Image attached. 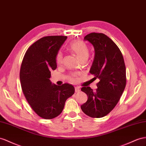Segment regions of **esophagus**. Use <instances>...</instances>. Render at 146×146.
Instances as JSON below:
<instances>
[{
  "instance_id": "esophagus-1",
  "label": "esophagus",
  "mask_w": 146,
  "mask_h": 146,
  "mask_svg": "<svg viewBox=\"0 0 146 146\" xmlns=\"http://www.w3.org/2000/svg\"><path fill=\"white\" fill-rule=\"evenodd\" d=\"M80 91H81L80 89L79 88H78V87H76V88H75V92H79Z\"/></svg>"
}]
</instances>
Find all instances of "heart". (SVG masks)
<instances>
[{
	"mask_svg": "<svg viewBox=\"0 0 146 146\" xmlns=\"http://www.w3.org/2000/svg\"><path fill=\"white\" fill-rule=\"evenodd\" d=\"M69 49L75 54L78 58L81 60L83 58H88L89 57V48L86 44L81 40H73L69 44ZM55 60L57 64H60L63 60V54L58 52L56 55ZM70 81L74 82L76 80V74H73L69 77Z\"/></svg>",
	"mask_w": 146,
	"mask_h": 146,
	"instance_id": "heart-1",
	"label": "heart"
}]
</instances>
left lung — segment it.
<instances>
[{
    "label": "left lung",
    "mask_w": 146,
    "mask_h": 146,
    "mask_svg": "<svg viewBox=\"0 0 146 146\" xmlns=\"http://www.w3.org/2000/svg\"><path fill=\"white\" fill-rule=\"evenodd\" d=\"M84 39L94 48V58L89 72L100 81L95 91L89 86L81 88L88 99L81 109L89 117L101 118L114 109L124 91L125 64L120 50L106 35L92 33Z\"/></svg>",
    "instance_id": "1"
}]
</instances>
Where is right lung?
Segmentation results:
<instances>
[{
	"instance_id": "1",
	"label": "right lung",
	"mask_w": 146,
	"mask_h": 146,
	"mask_svg": "<svg viewBox=\"0 0 146 146\" xmlns=\"http://www.w3.org/2000/svg\"><path fill=\"white\" fill-rule=\"evenodd\" d=\"M66 39L63 36L42 37L29 47L21 63L22 91L33 110L44 119L60 114L66 100L74 93L73 86H57L50 80V71L57 68L56 55Z\"/></svg>"
}]
</instances>
